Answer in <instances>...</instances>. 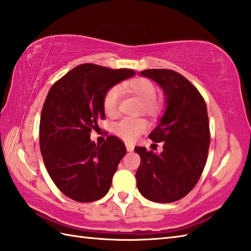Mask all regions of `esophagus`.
<instances>
[{
	"mask_svg": "<svg viewBox=\"0 0 251 251\" xmlns=\"http://www.w3.org/2000/svg\"><path fill=\"white\" fill-rule=\"evenodd\" d=\"M134 148H135V146L131 145V143H126V150L128 152L134 151Z\"/></svg>",
	"mask_w": 251,
	"mask_h": 251,
	"instance_id": "obj_1",
	"label": "esophagus"
}]
</instances>
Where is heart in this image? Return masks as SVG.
Masks as SVG:
<instances>
[{"label":"heart","instance_id":"obj_1","mask_svg":"<svg viewBox=\"0 0 251 251\" xmlns=\"http://www.w3.org/2000/svg\"><path fill=\"white\" fill-rule=\"evenodd\" d=\"M128 93L141 101L142 111L147 114L156 115L163 109L161 101L155 98L156 87L147 77H136L121 84L119 87H111L105 93L102 100V108L108 116H115L119 108L120 96ZM147 122L143 119H123L114 126L115 134L125 141H134L146 131Z\"/></svg>","mask_w":251,"mask_h":251}]
</instances>
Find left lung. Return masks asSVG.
Returning a JSON list of instances; mask_svg holds the SVG:
<instances>
[{
  "label": "left lung",
  "instance_id": "left-lung-1",
  "mask_svg": "<svg viewBox=\"0 0 251 251\" xmlns=\"http://www.w3.org/2000/svg\"><path fill=\"white\" fill-rule=\"evenodd\" d=\"M140 74L162 87L166 110L149 135L154 142H164L163 152L135 148L141 157L136 173L137 186L148 200L173 202L190 193L206 165L210 143L206 102L180 73L148 69Z\"/></svg>",
  "mask_w": 251,
  "mask_h": 251
}]
</instances>
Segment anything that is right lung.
Instances as JSON below:
<instances>
[{"mask_svg":"<svg viewBox=\"0 0 251 251\" xmlns=\"http://www.w3.org/2000/svg\"><path fill=\"white\" fill-rule=\"evenodd\" d=\"M134 75L130 69L83 63L50 89L40 121L41 153L57 188L74 201H98L110 190L117 165L126 154L125 145L108 136L102 146H97L90 140V132L105 117V93Z\"/></svg>","mask_w":251,"mask_h":251,"instance_id":"obj_1","label":"right lung"}]
</instances>
